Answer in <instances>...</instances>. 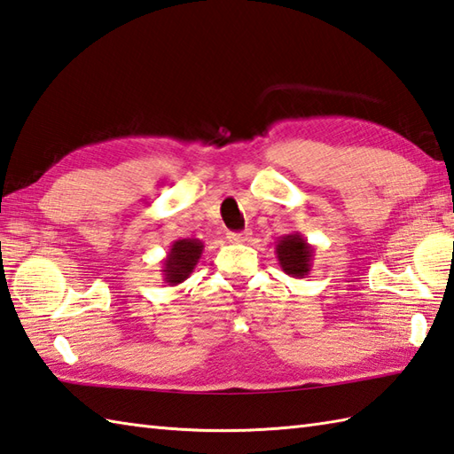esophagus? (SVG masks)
I'll return each instance as SVG.
<instances>
[{"label":"esophagus","mask_w":454,"mask_h":454,"mask_svg":"<svg viewBox=\"0 0 454 454\" xmlns=\"http://www.w3.org/2000/svg\"><path fill=\"white\" fill-rule=\"evenodd\" d=\"M228 239L232 244H244V242H247V239H250V232H230Z\"/></svg>","instance_id":"1"}]
</instances>
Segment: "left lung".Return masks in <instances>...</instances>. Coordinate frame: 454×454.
I'll use <instances>...</instances> for the list:
<instances>
[{"label": "left lung", "instance_id": "obj_1", "mask_svg": "<svg viewBox=\"0 0 454 454\" xmlns=\"http://www.w3.org/2000/svg\"><path fill=\"white\" fill-rule=\"evenodd\" d=\"M275 254H278L281 270L286 271L289 278L303 279L305 275L310 273V265H313L315 257V246H310L299 232L286 234L278 239V244H275Z\"/></svg>", "mask_w": 454, "mask_h": 454}]
</instances>
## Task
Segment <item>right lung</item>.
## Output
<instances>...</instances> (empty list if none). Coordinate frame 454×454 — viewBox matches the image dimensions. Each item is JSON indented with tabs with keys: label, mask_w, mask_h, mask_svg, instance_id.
I'll use <instances>...</instances> for the list:
<instances>
[{
	"label": "right lung",
	"mask_w": 454,
	"mask_h": 454,
	"mask_svg": "<svg viewBox=\"0 0 454 454\" xmlns=\"http://www.w3.org/2000/svg\"><path fill=\"white\" fill-rule=\"evenodd\" d=\"M204 250V244L197 238H183L175 239V242L168 246V252L165 255L163 263V278L168 286H179L184 279L191 278V273L197 268Z\"/></svg>",
	"instance_id": "obj_1"
}]
</instances>
